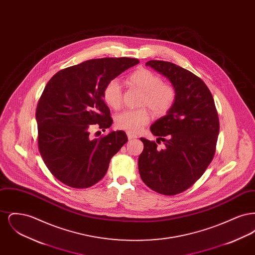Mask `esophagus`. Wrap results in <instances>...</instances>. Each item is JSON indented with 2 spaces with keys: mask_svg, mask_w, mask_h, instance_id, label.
<instances>
[{
  "mask_svg": "<svg viewBox=\"0 0 255 255\" xmlns=\"http://www.w3.org/2000/svg\"><path fill=\"white\" fill-rule=\"evenodd\" d=\"M127 136H128V139H130V140H131V139H134V138L137 137L136 134L131 133V132H127Z\"/></svg>",
  "mask_w": 255,
  "mask_h": 255,
  "instance_id": "esophagus-1",
  "label": "esophagus"
}]
</instances>
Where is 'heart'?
<instances>
[{"label": "heart", "mask_w": 255, "mask_h": 255, "mask_svg": "<svg viewBox=\"0 0 255 255\" xmlns=\"http://www.w3.org/2000/svg\"><path fill=\"white\" fill-rule=\"evenodd\" d=\"M128 82L143 92L140 106H148L156 115L164 116L177 101L178 93L171 84L163 83L162 78L147 69H138L131 73ZM103 99L112 109L118 110L122 105V85L118 79H112L103 90ZM151 116L147 108L126 110L116 117V125L128 132L137 133L150 122Z\"/></svg>", "instance_id": "b5f03b06"}]
</instances>
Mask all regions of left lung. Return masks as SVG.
Listing matches in <instances>:
<instances>
[{
  "mask_svg": "<svg viewBox=\"0 0 255 255\" xmlns=\"http://www.w3.org/2000/svg\"><path fill=\"white\" fill-rule=\"evenodd\" d=\"M146 66L168 78L178 97L166 116L150 127L157 142L140 138L144 148L138 157L139 175L159 194H179L202 177L213 159L218 113L209 89L194 73L166 61L150 60ZM160 141L163 149L156 148Z\"/></svg>",
  "mask_w": 255,
  "mask_h": 255,
  "instance_id": "obj_1",
  "label": "left lung"
}]
</instances>
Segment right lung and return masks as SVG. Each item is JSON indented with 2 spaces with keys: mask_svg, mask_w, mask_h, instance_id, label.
Masks as SVG:
<instances>
[{
  "mask_svg": "<svg viewBox=\"0 0 255 255\" xmlns=\"http://www.w3.org/2000/svg\"><path fill=\"white\" fill-rule=\"evenodd\" d=\"M135 58H99L61 70L45 87L36 109L38 148L50 173L73 188H87L106 174L110 160L127 141L124 131L98 138L113 120L103 99L110 80L138 64Z\"/></svg>",
  "mask_w": 255,
  "mask_h": 255,
  "instance_id": "obj_1",
  "label": "right lung"
}]
</instances>
